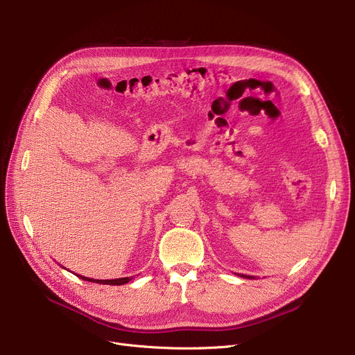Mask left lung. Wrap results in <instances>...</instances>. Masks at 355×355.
I'll list each match as a JSON object with an SVG mask.
<instances>
[{"label":"left lung","instance_id":"left-lung-1","mask_svg":"<svg viewBox=\"0 0 355 355\" xmlns=\"http://www.w3.org/2000/svg\"><path fill=\"white\" fill-rule=\"evenodd\" d=\"M243 277H248V279H252V276H248V275H241Z\"/></svg>","mask_w":355,"mask_h":355}]
</instances>
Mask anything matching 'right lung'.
I'll return each instance as SVG.
<instances>
[{
    "instance_id": "add662e5",
    "label": "right lung",
    "mask_w": 355,
    "mask_h": 355,
    "mask_svg": "<svg viewBox=\"0 0 355 355\" xmlns=\"http://www.w3.org/2000/svg\"><path fill=\"white\" fill-rule=\"evenodd\" d=\"M79 277H82L83 281H89V282H96V284H102V285H123L128 284L132 277H121V279H106V281H101V279H90V277H85L78 275Z\"/></svg>"
}]
</instances>
